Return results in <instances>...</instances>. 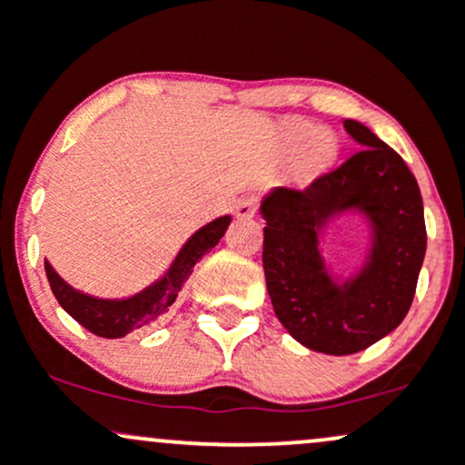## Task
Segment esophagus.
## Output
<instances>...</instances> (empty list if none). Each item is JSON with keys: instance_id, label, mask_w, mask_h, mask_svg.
I'll use <instances>...</instances> for the list:
<instances>
[{"instance_id": "1", "label": "esophagus", "mask_w": 465, "mask_h": 465, "mask_svg": "<svg viewBox=\"0 0 465 465\" xmlns=\"http://www.w3.org/2000/svg\"><path fill=\"white\" fill-rule=\"evenodd\" d=\"M258 207H260L258 196H244L242 201H238L236 216L238 218H251L255 214V212H258Z\"/></svg>"}]
</instances>
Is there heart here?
Returning <instances> with one entry per match:
<instances>
[{"label":"heart","mask_w":465,"mask_h":465,"mask_svg":"<svg viewBox=\"0 0 465 465\" xmlns=\"http://www.w3.org/2000/svg\"><path fill=\"white\" fill-rule=\"evenodd\" d=\"M312 135V126H300L295 131V142H306L308 137ZM336 154V142L334 137L330 135L328 131H317L312 135L311 143H308V162L311 163H328L332 162V157Z\"/></svg>","instance_id":"b5f03b06"}]
</instances>
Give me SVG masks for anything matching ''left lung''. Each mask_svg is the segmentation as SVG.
Segmentation results:
<instances>
[{
    "label": "left lung",
    "instance_id": "8db88e82",
    "mask_svg": "<svg viewBox=\"0 0 465 465\" xmlns=\"http://www.w3.org/2000/svg\"><path fill=\"white\" fill-rule=\"evenodd\" d=\"M361 151L306 188H277L262 201V264L273 311L292 339L323 354L367 350L407 317L426 253L421 194L404 159L365 124L345 120ZM371 216V260L334 285L318 251V229L336 211Z\"/></svg>",
    "mask_w": 465,
    "mask_h": 465
}]
</instances>
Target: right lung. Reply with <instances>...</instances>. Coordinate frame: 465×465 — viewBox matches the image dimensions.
Returning a JSON list of instances; mask_svg holds the SVG:
<instances>
[{
    "label": "right lung",
    "instance_id": "add662e5",
    "mask_svg": "<svg viewBox=\"0 0 465 465\" xmlns=\"http://www.w3.org/2000/svg\"><path fill=\"white\" fill-rule=\"evenodd\" d=\"M229 223H232V218L221 216L212 221L210 225L201 227L179 251L177 260L170 266L168 273L159 282H154L153 286H148L146 291H142L140 295L129 297V300H95V297L83 295V292L74 291L67 282H63L50 262H45L47 282H50L52 292H54L63 311L76 319L83 328H87L95 336H103V339H120L133 330L159 322L170 311L194 264L225 236Z\"/></svg>",
    "mask_w": 465,
    "mask_h": 465
}]
</instances>
